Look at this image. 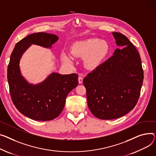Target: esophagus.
<instances>
[{
    "label": "esophagus",
    "mask_w": 156,
    "mask_h": 156,
    "mask_svg": "<svg viewBox=\"0 0 156 156\" xmlns=\"http://www.w3.org/2000/svg\"><path fill=\"white\" fill-rule=\"evenodd\" d=\"M83 81V78L81 76H79V77H78V82H79V83H80V84L82 83Z\"/></svg>",
    "instance_id": "1"
}]
</instances>
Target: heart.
Returning <instances> with one entry per match:
<instances>
[{"label":"heart","instance_id":"1","mask_svg":"<svg viewBox=\"0 0 156 156\" xmlns=\"http://www.w3.org/2000/svg\"><path fill=\"white\" fill-rule=\"evenodd\" d=\"M110 51V46L105 41L90 38L75 43L71 46V53L77 58H84V63L88 69L98 68L105 61ZM63 61L70 63L71 58L66 55L62 56Z\"/></svg>","mask_w":156,"mask_h":156}]
</instances>
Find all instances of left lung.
<instances>
[{"label":"left lung","instance_id":"1","mask_svg":"<svg viewBox=\"0 0 156 156\" xmlns=\"http://www.w3.org/2000/svg\"><path fill=\"white\" fill-rule=\"evenodd\" d=\"M112 34L116 44L113 55L83 79L88 106L102 120L120 118L137 104L144 79L141 59L137 49L120 33Z\"/></svg>","mask_w":156,"mask_h":156}]
</instances>
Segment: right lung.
<instances>
[{
  "instance_id": "obj_1",
  "label": "right lung",
  "mask_w": 156,
  "mask_h": 156,
  "mask_svg": "<svg viewBox=\"0 0 156 156\" xmlns=\"http://www.w3.org/2000/svg\"><path fill=\"white\" fill-rule=\"evenodd\" d=\"M58 40L53 34H30L16 44L10 58L7 79L12 102L20 113L33 120L49 121L56 118L65 107L68 94L78 84V75L75 73H53L37 85L29 83L21 75L20 59L31 45L51 48Z\"/></svg>"
}]
</instances>
